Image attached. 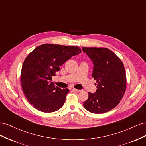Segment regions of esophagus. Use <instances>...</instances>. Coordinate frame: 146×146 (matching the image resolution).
<instances>
[{
  "label": "esophagus",
  "mask_w": 146,
  "mask_h": 146,
  "mask_svg": "<svg viewBox=\"0 0 146 146\" xmlns=\"http://www.w3.org/2000/svg\"><path fill=\"white\" fill-rule=\"evenodd\" d=\"M73 90L75 91H76V92H80V91H81L80 90H77V89H76V88H74Z\"/></svg>",
  "instance_id": "esophagus-1"
}]
</instances>
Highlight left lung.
Returning a JSON list of instances; mask_svg holds the SVG:
<instances>
[{
    "label": "left lung",
    "mask_w": 146,
    "mask_h": 146,
    "mask_svg": "<svg viewBox=\"0 0 146 146\" xmlns=\"http://www.w3.org/2000/svg\"><path fill=\"white\" fill-rule=\"evenodd\" d=\"M84 52L93 62L92 77L96 80L95 93L88 92L83 103L85 108L92 113L102 114L116 107L126 90L127 80L124 66L119 57L105 47H83Z\"/></svg>",
    "instance_id": "left-lung-1"
}]
</instances>
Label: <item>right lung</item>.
Here are the masks:
<instances>
[{"mask_svg":"<svg viewBox=\"0 0 146 146\" xmlns=\"http://www.w3.org/2000/svg\"><path fill=\"white\" fill-rule=\"evenodd\" d=\"M77 46L44 44L26 57L22 67V89L31 105L44 113L58 110L63 105L69 90H61L51 82L60 66L72 56L78 55Z\"/></svg>","mask_w":146,"mask_h":146,"instance_id":"obj_1","label":"right lung"}]
</instances>
